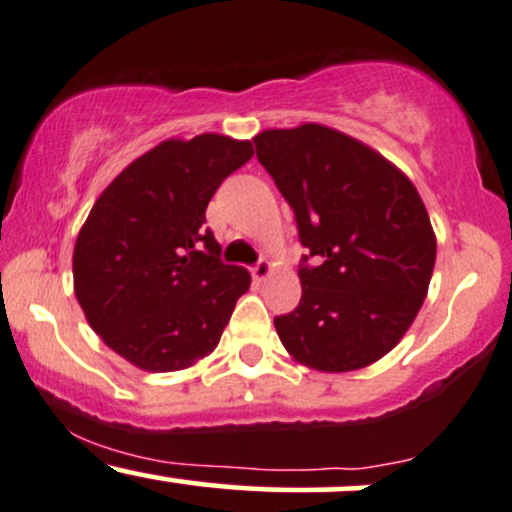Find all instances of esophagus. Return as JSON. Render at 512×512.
Masks as SVG:
<instances>
[{
	"label": "esophagus",
	"instance_id": "obj_1",
	"mask_svg": "<svg viewBox=\"0 0 512 512\" xmlns=\"http://www.w3.org/2000/svg\"><path fill=\"white\" fill-rule=\"evenodd\" d=\"M270 273H273V266H270L268 261H258L256 266L251 268V275H254V280H258V282H261V280H266Z\"/></svg>",
	"mask_w": 512,
	"mask_h": 512
}]
</instances>
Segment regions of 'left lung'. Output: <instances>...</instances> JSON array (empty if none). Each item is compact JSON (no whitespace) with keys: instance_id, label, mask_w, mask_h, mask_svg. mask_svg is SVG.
Here are the masks:
<instances>
[{"instance_id":"left-lung-1","label":"left lung","mask_w":512,"mask_h":512,"mask_svg":"<svg viewBox=\"0 0 512 512\" xmlns=\"http://www.w3.org/2000/svg\"><path fill=\"white\" fill-rule=\"evenodd\" d=\"M254 146L309 249L299 306L275 316L280 342L328 374L378 362L412 326L434 273L419 191L374 148L321 124L261 131Z\"/></svg>"}]
</instances>
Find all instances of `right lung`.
Wrapping results in <instances>:
<instances>
[{
  "label": "right lung",
  "instance_id": "right-lung-1",
  "mask_svg": "<svg viewBox=\"0 0 512 512\" xmlns=\"http://www.w3.org/2000/svg\"><path fill=\"white\" fill-rule=\"evenodd\" d=\"M251 141L170 138L102 191L74 246V292L90 328L143 371H179L218 347L246 268L220 261L206 225L218 186L251 160Z\"/></svg>",
  "mask_w": 512,
  "mask_h": 512
}]
</instances>
